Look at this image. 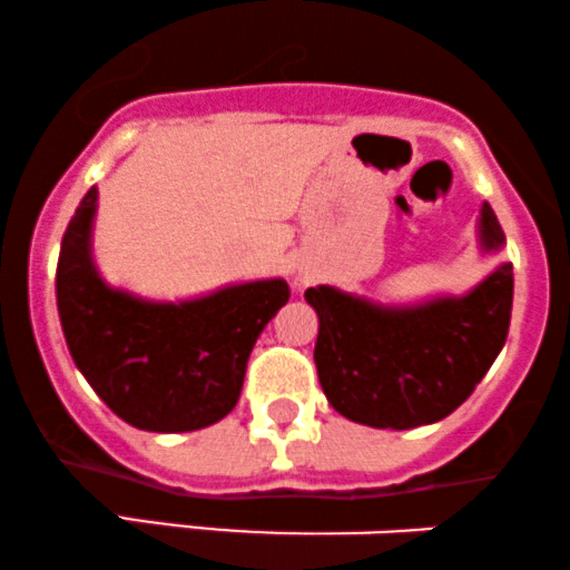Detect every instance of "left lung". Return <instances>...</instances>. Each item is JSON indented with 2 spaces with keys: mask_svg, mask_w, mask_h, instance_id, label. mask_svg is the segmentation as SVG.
<instances>
[{
  "mask_svg": "<svg viewBox=\"0 0 570 570\" xmlns=\"http://www.w3.org/2000/svg\"><path fill=\"white\" fill-rule=\"evenodd\" d=\"M482 244L499 248L503 230L482 206ZM512 263L495 267L466 297L417 307H377L332 286L307 289L318 313V381L340 415L375 429L442 421L466 402L509 335Z\"/></svg>",
  "mask_w": 570,
  "mask_h": 570,
  "instance_id": "obj_1",
  "label": "left lung"
}]
</instances>
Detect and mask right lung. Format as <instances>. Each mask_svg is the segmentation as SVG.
I'll return each mask as SVG.
<instances>
[{
    "mask_svg": "<svg viewBox=\"0 0 570 570\" xmlns=\"http://www.w3.org/2000/svg\"><path fill=\"white\" fill-rule=\"evenodd\" d=\"M90 187L61 240L56 299L77 370L107 407L144 431H195L238 404L259 332L289 299L281 278L193 303H141L98 278L90 259Z\"/></svg>",
    "mask_w": 570,
    "mask_h": 570,
    "instance_id": "add662e5",
    "label": "right lung"
}]
</instances>
